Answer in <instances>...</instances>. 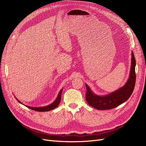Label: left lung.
Returning a JSON list of instances; mask_svg holds the SVG:
<instances>
[{
    "mask_svg": "<svg viewBox=\"0 0 146 146\" xmlns=\"http://www.w3.org/2000/svg\"><path fill=\"white\" fill-rule=\"evenodd\" d=\"M135 66L136 60L133 52L131 51V67L129 79L123 86L108 94L104 96L97 95L92 91L87 84H85L87 103L97 110H105L116 108L125 102L129 99L135 88L136 82Z\"/></svg>",
    "mask_w": 146,
    "mask_h": 146,
    "instance_id": "1",
    "label": "left lung"
}]
</instances>
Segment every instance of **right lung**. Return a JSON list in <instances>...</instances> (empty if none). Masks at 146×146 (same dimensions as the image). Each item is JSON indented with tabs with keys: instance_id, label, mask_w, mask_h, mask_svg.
<instances>
[{
	"instance_id": "obj_1",
	"label": "right lung",
	"mask_w": 146,
	"mask_h": 146,
	"mask_svg": "<svg viewBox=\"0 0 146 146\" xmlns=\"http://www.w3.org/2000/svg\"><path fill=\"white\" fill-rule=\"evenodd\" d=\"M62 91H63V88L60 91L59 93H58V96H57V98H56V99L50 105H48L47 106H44V107H30V106H27V105H24L25 106V107H27V108H29L31 110H35V111H37L41 112V111H50V110L56 108L58 106V105L60 104V102L61 101V93H62ZM16 99L17 101H18L20 104L23 105V104L18 99H17L16 98Z\"/></svg>"
}]
</instances>
